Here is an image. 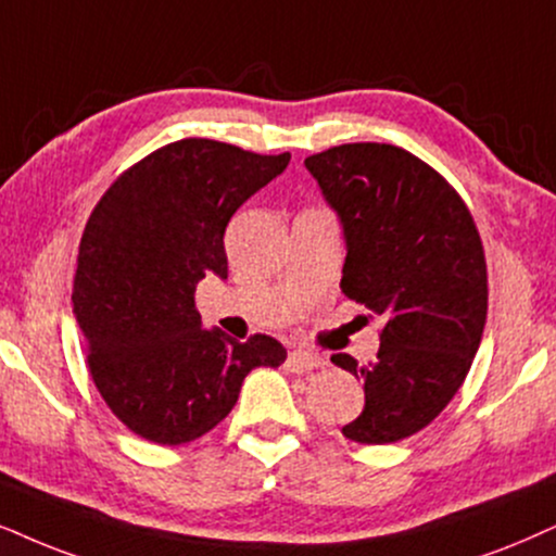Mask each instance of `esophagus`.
I'll use <instances>...</instances> for the list:
<instances>
[{"mask_svg": "<svg viewBox=\"0 0 556 556\" xmlns=\"http://www.w3.org/2000/svg\"><path fill=\"white\" fill-rule=\"evenodd\" d=\"M323 364L326 362H323L320 356L307 354V351H290L285 367H287V371H292V375H302V371H313V369L323 367Z\"/></svg>", "mask_w": 556, "mask_h": 556, "instance_id": "esophagus-1", "label": "esophagus"}]
</instances>
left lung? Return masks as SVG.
Masks as SVG:
<instances>
[{"label":"left lung","mask_w":556,"mask_h":556,"mask_svg":"<svg viewBox=\"0 0 556 556\" xmlns=\"http://www.w3.org/2000/svg\"><path fill=\"white\" fill-rule=\"evenodd\" d=\"M346 241L341 290L384 320L377 359L330 362L364 382L356 444H395L448 405L480 349L488 266L462 197L390 143H346L305 159Z\"/></svg>","instance_id":"8db88e82"}]
</instances>
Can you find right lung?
<instances>
[{"label":"right lung","mask_w":556,"mask_h":556,"mask_svg":"<svg viewBox=\"0 0 556 556\" xmlns=\"http://www.w3.org/2000/svg\"><path fill=\"white\" fill-rule=\"evenodd\" d=\"M287 164L290 153L185 138L128 168L89 215L74 318L97 390L140 439H200L233 410L251 369L287 359L271 336L238 343L202 328L194 307L200 279H228V220Z\"/></svg>","instance_id":"obj_1"}]
</instances>
